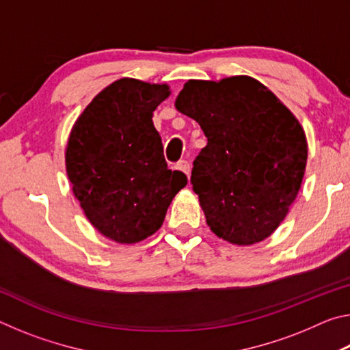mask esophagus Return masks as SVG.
<instances>
[{
    "instance_id": "34e87169",
    "label": "esophagus",
    "mask_w": 350,
    "mask_h": 350,
    "mask_svg": "<svg viewBox=\"0 0 350 350\" xmlns=\"http://www.w3.org/2000/svg\"><path fill=\"white\" fill-rule=\"evenodd\" d=\"M176 168H177V170H180L183 174H187V177L189 176V171H191V167H189V163H188L187 161H180V162H177Z\"/></svg>"
}]
</instances>
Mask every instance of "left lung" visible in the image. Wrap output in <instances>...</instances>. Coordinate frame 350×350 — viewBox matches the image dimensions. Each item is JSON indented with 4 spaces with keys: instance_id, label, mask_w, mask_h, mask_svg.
<instances>
[{
    "instance_id": "obj_1",
    "label": "left lung",
    "mask_w": 350,
    "mask_h": 350,
    "mask_svg": "<svg viewBox=\"0 0 350 350\" xmlns=\"http://www.w3.org/2000/svg\"><path fill=\"white\" fill-rule=\"evenodd\" d=\"M174 105L206 137L191 183L211 232L236 245L269 238L303 183L307 140L298 118L248 75L188 80Z\"/></svg>"
}]
</instances>
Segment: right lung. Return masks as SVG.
<instances>
[{"label":"right lung","mask_w":350,"mask_h":350,"mask_svg":"<svg viewBox=\"0 0 350 350\" xmlns=\"http://www.w3.org/2000/svg\"><path fill=\"white\" fill-rule=\"evenodd\" d=\"M168 85L120 79L94 97L74 123L66 173L86 217L106 238L135 244L162 227L182 171L165 162L152 112Z\"/></svg>","instance_id":"1"}]
</instances>
